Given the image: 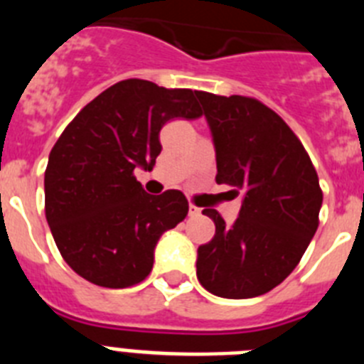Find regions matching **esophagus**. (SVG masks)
<instances>
[{
    "label": "esophagus",
    "instance_id": "34e87169",
    "mask_svg": "<svg viewBox=\"0 0 364 364\" xmlns=\"http://www.w3.org/2000/svg\"><path fill=\"white\" fill-rule=\"evenodd\" d=\"M198 213H200V208H197L195 204H189V215H191V217H195V215H198Z\"/></svg>",
    "mask_w": 364,
    "mask_h": 364
}]
</instances>
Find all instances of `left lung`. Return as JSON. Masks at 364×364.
Wrapping results in <instances>:
<instances>
[{"label":"left lung","instance_id":"8db88e82","mask_svg":"<svg viewBox=\"0 0 364 364\" xmlns=\"http://www.w3.org/2000/svg\"><path fill=\"white\" fill-rule=\"evenodd\" d=\"M217 153V184L242 193L239 218L217 210L215 237L198 247L197 277L210 294H268L299 264L319 226L323 191L306 149L277 112L250 96L195 91Z\"/></svg>","mask_w":364,"mask_h":364}]
</instances>
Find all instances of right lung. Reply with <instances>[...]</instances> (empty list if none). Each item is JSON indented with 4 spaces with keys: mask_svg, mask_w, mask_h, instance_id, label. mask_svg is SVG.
<instances>
[{
    "mask_svg": "<svg viewBox=\"0 0 364 364\" xmlns=\"http://www.w3.org/2000/svg\"><path fill=\"white\" fill-rule=\"evenodd\" d=\"M200 117L191 89L131 78L105 89L67 125L45 169V217L80 277L117 290L149 275L160 235L184 220L189 204L178 189L147 195L134 169H153L167 122Z\"/></svg>",
    "mask_w": 364,
    "mask_h": 364,
    "instance_id": "right-lung-1",
    "label": "right lung"
}]
</instances>
